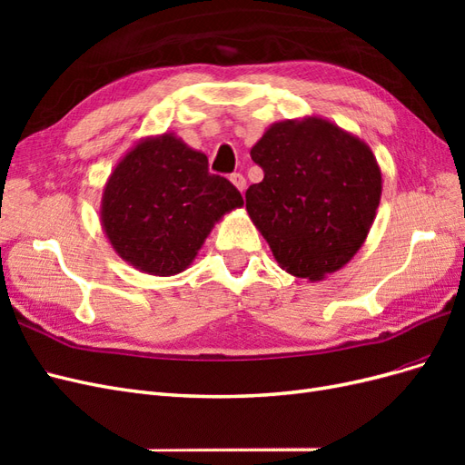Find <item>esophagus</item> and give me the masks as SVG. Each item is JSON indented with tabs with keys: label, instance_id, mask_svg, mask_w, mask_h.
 I'll return each mask as SVG.
<instances>
[{
	"label": "esophagus",
	"instance_id": "1",
	"mask_svg": "<svg viewBox=\"0 0 465 465\" xmlns=\"http://www.w3.org/2000/svg\"><path fill=\"white\" fill-rule=\"evenodd\" d=\"M231 182L236 186L238 192H244L246 190V178L242 174H231Z\"/></svg>",
	"mask_w": 465,
	"mask_h": 465
}]
</instances>
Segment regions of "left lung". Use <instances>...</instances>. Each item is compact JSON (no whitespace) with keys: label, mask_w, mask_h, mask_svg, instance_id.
Instances as JSON below:
<instances>
[{"label":"left lung","mask_w":465,"mask_h":465,"mask_svg":"<svg viewBox=\"0 0 465 465\" xmlns=\"http://www.w3.org/2000/svg\"><path fill=\"white\" fill-rule=\"evenodd\" d=\"M263 180L246 211L281 270L322 281L347 265L369 236L382 195L371 147L322 118L275 122L250 149Z\"/></svg>","instance_id":"left-lung-1"}]
</instances>
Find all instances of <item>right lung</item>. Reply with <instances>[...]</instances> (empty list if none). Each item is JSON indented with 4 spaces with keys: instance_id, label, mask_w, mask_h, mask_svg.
<instances>
[{
    "instance_id": "add662e5",
    "label": "right lung",
    "mask_w": 465,
    "mask_h": 465,
    "mask_svg": "<svg viewBox=\"0 0 465 465\" xmlns=\"http://www.w3.org/2000/svg\"><path fill=\"white\" fill-rule=\"evenodd\" d=\"M242 205L227 178L209 174L202 151L164 132L139 139L110 173L101 224L124 262L171 277L188 270L215 223Z\"/></svg>"
}]
</instances>
